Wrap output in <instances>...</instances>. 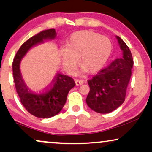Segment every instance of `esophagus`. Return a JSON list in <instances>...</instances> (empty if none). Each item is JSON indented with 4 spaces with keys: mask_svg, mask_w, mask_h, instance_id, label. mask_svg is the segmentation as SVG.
<instances>
[{
    "mask_svg": "<svg viewBox=\"0 0 152 152\" xmlns=\"http://www.w3.org/2000/svg\"><path fill=\"white\" fill-rule=\"evenodd\" d=\"M84 83V80H78V79H76L75 80V84L77 86H80V85Z\"/></svg>",
    "mask_w": 152,
    "mask_h": 152,
    "instance_id": "34e87169",
    "label": "esophagus"
}]
</instances>
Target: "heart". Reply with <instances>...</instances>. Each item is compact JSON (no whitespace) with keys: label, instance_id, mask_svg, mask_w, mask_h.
<instances>
[{"label":"heart","instance_id":"heart-1","mask_svg":"<svg viewBox=\"0 0 152 152\" xmlns=\"http://www.w3.org/2000/svg\"><path fill=\"white\" fill-rule=\"evenodd\" d=\"M111 51V43L107 37L89 30L78 31L66 42L61 50L64 68L72 73L79 64L90 74L96 73L105 65Z\"/></svg>","mask_w":152,"mask_h":152}]
</instances>
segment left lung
<instances>
[{"mask_svg": "<svg viewBox=\"0 0 152 152\" xmlns=\"http://www.w3.org/2000/svg\"><path fill=\"white\" fill-rule=\"evenodd\" d=\"M116 38L123 53L122 57L114 60L88 80L90 91L86 101L88 107L97 113H110L124 102L132 75L134 65L132 53L120 37Z\"/></svg>", "mask_w": 152, "mask_h": 152, "instance_id": "left-lung-1", "label": "left lung"}]
</instances>
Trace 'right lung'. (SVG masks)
<instances>
[{
    "instance_id": "right-lung-1",
    "label": "right lung",
    "mask_w": 152,
    "mask_h": 152,
    "mask_svg": "<svg viewBox=\"0 0 152 152\" xmlns=\"http://www.w3.org/2000/svg\"><path fill=\"white\" fill-rule=\"evenodd\" d=\"M55 37L54 28L41 31L32 37L20 46L12 63L14 84L20 102L29 113L37 118H48L59 113L65 104L68 92L75 85L72 77L58 72L49 86L41 92H35L30 90L23 80L20 70L22 58L34 45Z\"/></svg>"
}]
</instances>
